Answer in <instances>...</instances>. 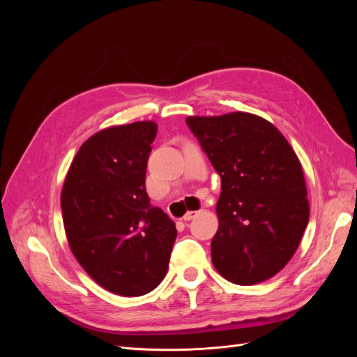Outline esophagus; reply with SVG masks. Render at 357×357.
Instances as JSON below:
<instances>
[{
  "instance_id": "esophagus-1",
  "label": "esophagus",
  "mask_w": 357,
  "mask_h": 357,
  "mask_svg": "<svg viewBox=\"0 0 357 357\" xmlns=\"http://www.w3.org/2000/svg\"><path fill=\"white\" fill-rule=\"evenodd\" d=\"M198 213H199V211H188L185 215H183V220L189 222V220H192V219H195L197 215H198Z\"/></svg>"
}]
</instances>
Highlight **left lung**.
Wrapping results in <instances>:
<instances>
[{
    "instance_id": "1",
    "label": "left lung",
    "mask_w": 357,
    "mask_h": 357,
    "mask_svg": "<svg viewBox=\"0 0 357 357\" xmlns=\"http://www.w3.org/2000/svg\"><path fill=\"white\" fill-rule=\"evenodd\" d=\"M186 123L222 180L211 262L231 283H262L295 255L310 218L295 150L252 113L189 116Z\"/></svg>"
}]
</instances>
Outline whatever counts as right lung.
<instances>
[{"instance_id":"1","label":"right lung","mask_w":357,"mask_h":357,"mask_svg":"<svg viewBox=\"0 0 357 357\" xmlns=\"http://www.w3.org/2000/svg\"><path fill=\"white\" fill-rule=\"evenodd\" d=\"M158 132L152 121L101 129L73 159L61 192L74 257L105 290L142 296L164 280L177 229L150 205L146 169Z\"/></svg>"}]
</instances>
